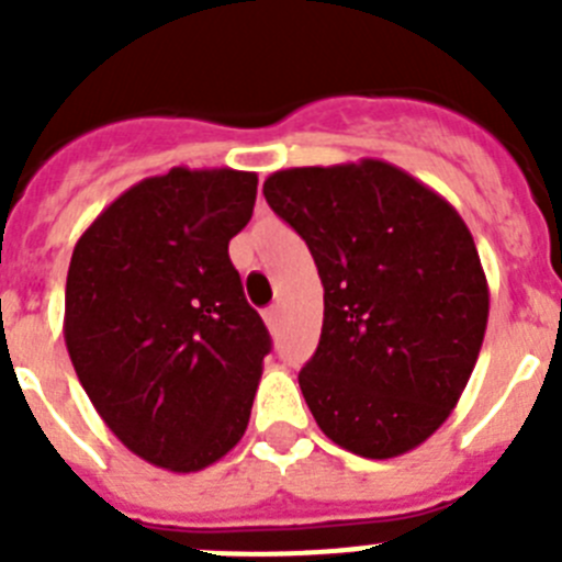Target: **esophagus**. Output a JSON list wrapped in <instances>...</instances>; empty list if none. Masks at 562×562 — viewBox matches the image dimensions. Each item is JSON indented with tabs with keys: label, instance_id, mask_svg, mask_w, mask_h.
I'll return each instance as SVG.
<instances>
[{
	"label": "esophagus",
	"instance_id": "34e87169",
	"mask_svg": "<svg viewBox=\"0 0 562 562\" xmlns=\"http://www.w3.org/2000/svg\"><path fill=\"white\" fill-rule=\"evenodd\" d=\"M265 321L270 329H278V321H281V306H270V310L265 312Z\"/></svg>",
	"mask_w": 562,
	"mask_h": 562
}]
</instances>
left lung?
<instances>
[{
	"label": "left lung",
	"instance_id": "obj_1",
	"mask_svg": "<svg viewBox=\"0 0 562 562\" xmlns=\"http://www.w3.org/2000/svg\"><path fill=\"white\" fill-rule=\"evenodd\" d=\"M324 284V329L297 382L317 428L394 459L445 425L479 360L490 286L445 196L385 160L284 168L265 180Z\"/></svg>",
	"mask_w": 562,
	"mask_h": 562
}]
</instances>
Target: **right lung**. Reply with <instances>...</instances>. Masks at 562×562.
Listing matches in <instances>:
<instances>
[{
    "label": "right lung",
    "instance_id": "right-lung-1",
    "mask_svg": "<svg viewBox=\"0 0 562 562\" xmlns=\"http://www.w3.org/2000/svg\"><path fill=\"white\" fill-rule=\"evenodd\" d=\"M258 177L177 166L146 177L76 241L64 340L106 428L143 461L196 473L250 422L270 335L227 245Z\"/></svg>",
    "mask_w": 562,
    "mask_h": 562
}]
</instances>
